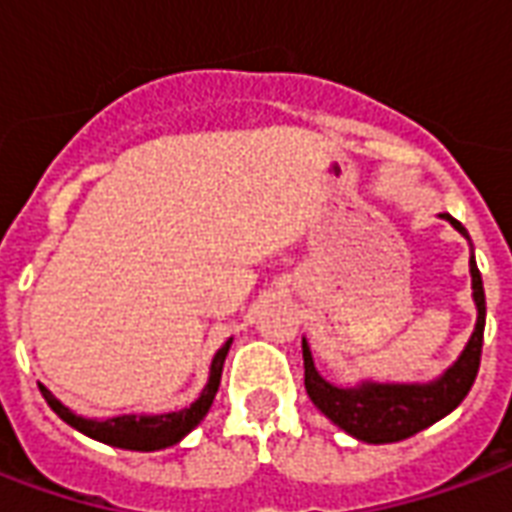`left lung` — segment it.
<instances>
[{
	"label": "left lung",
	"instance_id": "left-lung-1",
	"mask_svg": "<svg viewBox=\"0 0 512 512\" xmlns=\"http://www.w3.org/2000/svg\"><path fill=\"white\" fill-rule=\"evenodd\" d=\"M439 217L448 219L469 241L467 230L458 219L450 214H439ZM469 274H472V298L478 306V323L464 352L458 355V361L448 372L437 380L412 382V385L366 380L355 388H339L314 369L312 350L304 339L301 344L304 347V385L314 407L350 437L369 442V445H385V442L412 437L456 410L458 404L467 399L469 388L478 377L483 328H486V293H483V279H480L475 255H469Z\"/></svg>",
	"mask_w": 512,
	"mask_h": 512
}]
</instances>
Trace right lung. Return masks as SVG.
<instances>
[{
	"instance_id": "add662e5",
	"label": "right lung",
	"mask_w": 512,
	"mask_h": 512,
	"mask_svg": "<svg viewBox=\"0 0 512 512\" xmlns=\"http://www.w3.org/2000/svg\"><path fill=\"white\" fill-rule=\"evenodd\" d=\"M233 339H227L222 347L214 355L211 361V372H208V382L203 393L198 399L192 401L189 407L179 412H162V415H119V418L97 420V418H83V415H75L70 407H64L62 401L56 399L54 393L48 388H40L43 399L48 401V407L59 415V418L73 426L86 437L97 439V442H105V445H113V448L124 450H162L176 445L181 439L187 437L189 431L198 426L200 420L206 418V412L211 410L214 404V396L219 391V380H222V366H225L227 350H230Z\"/></svg>"
}]
</instances>
